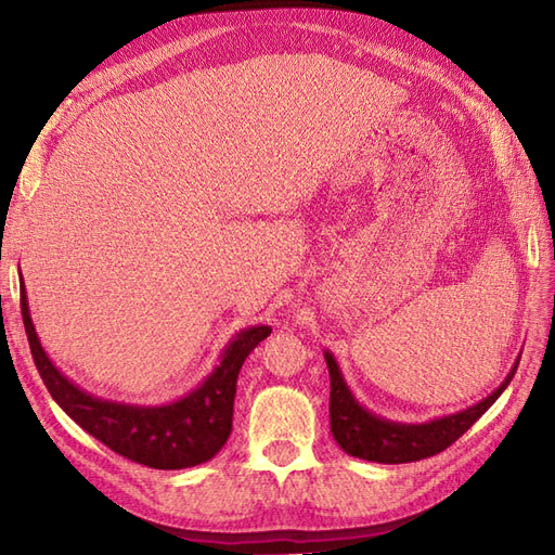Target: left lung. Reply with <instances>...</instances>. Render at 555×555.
<instances>
[{
    "label": "left lung",
    "mask_w": 555,
    "mask_h": 555,
    "mask_svg": "<svg viewBox=\"0 0 555 555\" xmlns=\"http://www.w3.org/2000/svg\"><path fill=\"white\" fill-rule=\"evenodd\" d=\"M324 360L328 367V379H332L328 417H332V434L336 443L352 457L384 465L415 463V460L446 451L496 403L515 376L517 362H520V358H517L496 391H491L475 405L453 412V415L434 417L429 422H393L367 410L352 396L332 350H324Z\"/></svg>",
    "instance_id": "left-lung-1"
}]
</instances>
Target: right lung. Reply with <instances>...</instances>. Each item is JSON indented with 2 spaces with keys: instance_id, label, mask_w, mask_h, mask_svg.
Listing matches in <instances>:
<instances>
[{
  "instance_id": "1",
  "label": "right lung",
  "mask_w": 555,
  "mask_h": 555,
  "mask_svg": "<svg viewBox=\"0 0 555 555\" xmlns=\"http://www.w3.org/2000/svg\"><path fill=\"white\" fill-rule=\"evenodd\" d=\"M21 276V269H18ZM21 314L28 344L47 391L80 429L95 436L114 453L155 469H183L215 457L231 436L233 400L238 372L245 358L271 334V326L255 324L241 328L219 362L203 382L185 396L159 405L121 403L100 398L74 384L47 356L35 332L26 286L21 276Z\"/></svg>"
}]
</instances>
